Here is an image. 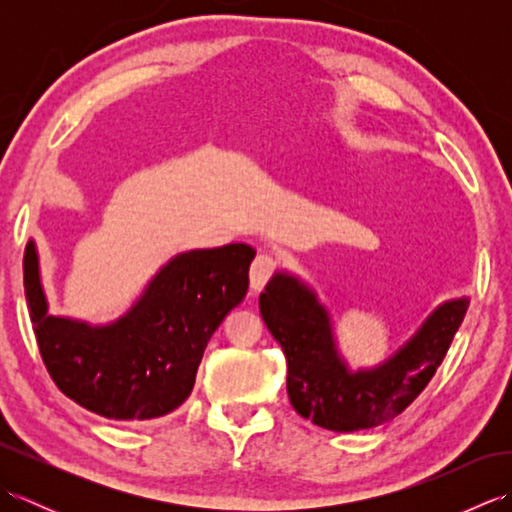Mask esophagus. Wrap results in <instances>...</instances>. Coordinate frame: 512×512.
I'll list each match as a JSON object with an SVG mask.
<instances>
[{"mask_svg": "<svg viewBox=\"0 0 512 512\" xmlns=\"http://www.w3.org/2000/svg\"><path fill=\"white\" fill-rule=\"evenodd\" d=\"M275 268H277V262H275L273 255L259 253L255 257L253 266H250V290H253V292L262 290L266 286V281L270 279V275L275 273Z\"/></svg>", "mask_w": 512, "mask_h": 512, "instance_id": "1", "label": "esophagus"}]
</instances>
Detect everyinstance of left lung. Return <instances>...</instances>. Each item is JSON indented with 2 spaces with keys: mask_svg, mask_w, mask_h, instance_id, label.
<instances>
[{
  "mask_svg": "<svg viewBox=\"0 0 512 512\" xmlns=\"http://www.w3.org/2000/svg\"><path fill=\"white\" fill-rule=\"evenodd\" d=\"M466 308V297L440 303L383 363L352 372L336 350L330 312L310 286L275 273L259 295L262 319L286 354L292 407L339 433L372 429L405 411L447 356Z\"/></svg>",
  "mask_w": 512,
  "mask_h": 512,
  "instance_id": "8db88e82",
  "label": "left lung"
}]
</instances>
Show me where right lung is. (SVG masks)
Returning <instances> with one entry per match:
<instances>
[{"label": "right lung", "instance_id": "obj_1", "mask_svg": "<svg viewBox=\"0 0 512 512\" xmlns=\"http://www.w3.org/2000/svg\"><path fill=\"white\" fill-rule=\"evenodd\" d=\"M253 259L248 244L180 253L158 270L123 317L90 325L48 312L30 239L24 288L52 380L65 396L103 418L167 416L189 398L206 343L246 297Z\"/></svg>", "mask_w": 512, "mask_h": 512}]
</instances>
